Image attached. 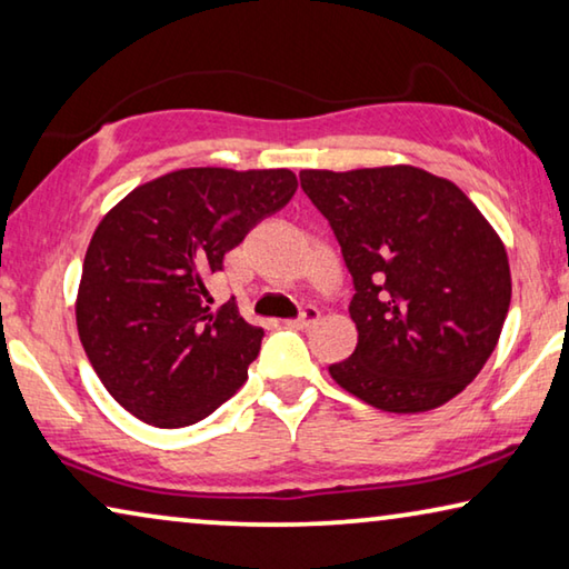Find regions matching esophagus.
<instances>
[{"mask_svg":"<svg viewBox=\"0 0 569 569\" xmlns=\"http://www.w3.org/2000/svg\"><path fill=\"white\" fill-rule=\"evenodd\" d=\"M321 319V313H319V309H313V306H306V309L301 311V317L296 319V321H291L296 329H311L313 323H317Z\"/></svg>","mask_w":569,"mask_h":569,"instance_id":"obj_1","label":"esophagus"}]
</instances>
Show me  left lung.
Wrapping results in <instances>:
<instances>
[{
  "instance_id": "8db88e82",
  "label": "left lung",
  "mask_w": 569,
  "mask_h": 569,
  "mask_svg": "<svg viewBox=\"0 0 569 569\" xmlns=\"http://www.w3.org/2000/svg\"><path fill=\"white\" fill-rule=\"evenodd\" d=\"M355 281L357 349L329 367L385 412L440 408L476 380L511 301L501 238L453 182L410 164L303 169Z\"/></svg>"
}]
</instances>
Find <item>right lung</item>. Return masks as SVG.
Masks as SVG:
<instances>
[{"label":"right lung","mask_w":569,"mask_h":569,"mask_svg":"<svg viewBox=\"0 0 569 569\" xmlns=\"http://www.w3.org/2000/svg\"><path fill=\"white\" fill-rule=\"evenodd\" d=\"M296 187L291 169H177L139 184L98 222L78 286V337L133 418L192 426L248 380L263 329L236 301L214 311L204 281Z\"/></svg>","instance_id":"1"}]
</instances>
